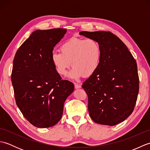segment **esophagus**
<instances>
[{
    "instance_id": "1",
    "label": "esophagus",
    "mask_w": 150,
    "mask_h": 150,
    "mask_svg": "<svg viewBox=\"0 0 150 150\" xmlns=\"http://www.w3.org/2000/svg\"><path fill=\"white\" fill-rule=\"evenodd\" d=\"M75 88L76 89H78V88H81V86L79 84H77V83H75Z\"/></svg>"
}]
</instances>
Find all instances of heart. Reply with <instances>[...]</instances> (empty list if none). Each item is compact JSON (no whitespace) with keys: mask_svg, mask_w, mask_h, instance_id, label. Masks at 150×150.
<instances>
[{"mask_svg":"<svg viewBox=\"0 0 150 150\" xmlns=\"http://www.w3.org/2000/svg\"><path fill=\"white\" fill-rule=\"evenodd\" d=\"M60 52H53L51 60L59 75L65 76L68 69L73 68L70 73L73 79L84 75L90 77L97 71L102 58V47L93 39L73 37L60 46Z\"/></svg>","mask_w":150,"mask_h":150,"instance_id":"b5f03b06","label":"heart"}]
</instances>
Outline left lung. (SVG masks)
Returning a JSON list of instances; mask_svg holds the SVG:
<instances>
[{"mask_svg":"<svg viewBox=\"0 0 150 150\" xmlns=\"http://www.w3.org/2000/svg\"><path fill=\"white\" fill-rule=\"evenodd\" d=\"M102 47L100 65L82 87L88 95V111L95 122L115 126L133 112L139 90L137 65L128 47L110 31H81Z\"/></svg>","mask_w":150,"mask_h":150,"instance_id":"8db88e82","label":"left lung"}]
</instances>
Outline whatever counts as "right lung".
Segmentation results:
<instances>
[{
  "instance_id": "1",
  "label": "right lung",
  "mask_w": 150,
  "mask_h": 150,
  "mask_svg": "<svg viewBox=\"0 0 150 150\" xmlns=\"http://www.w3.org/2000/svg\"><path fill=\"white\" fill-rule=\"evenodd\" d=\"M66 29L37 30L19 47L13 60L11 82L16 104L37 128H49L61 119L64 104L74 84L62 80L51 60L53 47Z\"/></svg>"
}]
</instances>
